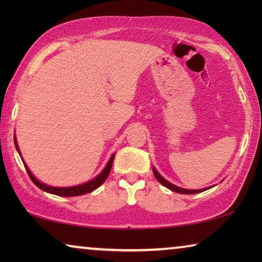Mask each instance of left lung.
<instances>
[{
	"instance_id": "8db88e82",
	"label": "left lung",
	"mask_w": 262,
	"mask_h": 262,
	"mask_svg": "<svg viewBox=\"0 0 262 262\" xmlns=\"http://www.w3.org/2000/svg\"><path fill=\"white\" fill-rule=\"evenodd\" d=\"M154 174L155 177H156V179L161 183L163 186H165L166 188L173 190V192H177V193H180V194H196V193H200V192H203V190H206L207 188L205 189H185V188H180L178 187V186H174L172 185L171 183H168L167 180H165L163 178V177L158 173V172L156 171V168L154 167Z\"/></svg>"
}]
</instances>
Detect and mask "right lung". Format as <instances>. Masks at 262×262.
Returning a JSON list of instances; mask_svg holds the SVG:
<instances>
[{
  "label": "right lung",
  "mask_w": 262,
  "mask_h": 262,
  "mask_svg": "<svg viewBox=\"0 0 262 262\" xmlns=\"http://www.w3.org/2000/svg\"><path fill=\"white\" fill-rule=\"evenodd\" d=\"M15 145H16L17 151L19 152V148H18V145H17L16 139H15ZM113 161H114V155L111 157V159L107 163V165H106L103 172H101L98 177H96L95 179H92L91 181H88V183H85V184L79 185V186H74V187H52V186H47L34 178V176L31 173L28 166H26V164H24V166L26 168V171H28V174L31 178V180H32L33 184L35 186H38L40 189L45 190V192H48V193L59 195V196H77V195L90 193V192H92V190H95L96 188H98L101 184H104L105 180L107 179V177L110 174L111 168H112Z\"/></svg>",
  "instance_id": "obj_1"
}]
</instances>
